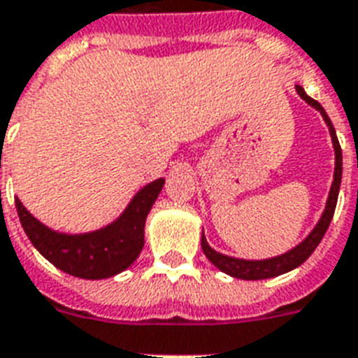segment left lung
Listing matches in <instances>:
<instances>
[{
  "label": "left lung",
  "mask_w": 358,
  "mask_h": 358,
  "mask_svg": "<svg viewBox=\"0 0 358 358\" xmlns=\"http://www.w3.org/2000/svg\"><path fill=\"white\" fill-rule=\"evenodd\" d=\"M295 90H297V95L301 96L306 104H310L314 110H317V112L321 113V117H323L325 124L329 127L332 148H334V176H332V185L331 190H329V196H327L325 209L321 213L320 220H317V224L312 228V231H310L299 245H295L293 248L284 252V254H280V256L267 257V259H241V257L226 256L222 252H217L215 248H210L207 239H205V235L201 234V248H203V254L207 256V259H209L215 267L220 268L222 273L229 274V276H234V278H274V276L289 273L293 268H297L299 265H303L321 243V239H323V235H325L327 228H329V224H331L332 220L334 209H336L338 192H340V182H342V149H340V143H338L336 130H334L331 119H329V115H327V112L323 110V106H321L320 102L306 95V91H304L301 85H295Z\"/></svg>",
  "instance_id": "left-lung-1"
}]
</instances>
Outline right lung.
I'll list each match as a JSON object with an SVG mask.
<instances>
[{
	"instance_id": "obj_1",
	"label": "right lung",
	"mask_w": 358,
	"mask_h": 358,
	"mask_svg": "<svg viewBox=\"0 0 358 358\" xmlns=\"http://www.w3.org/2000/svg\"><path fill=\"white\" fill-rule=\"evenodd\" d=\"M164 179L148 182L106 226L87 234L55 231L35 218L16 198L20 224L31 245L52 265L84 280H102L123 273L140 256L145 245V220L164 187Z\"/></svg>"
}]
</instances>
